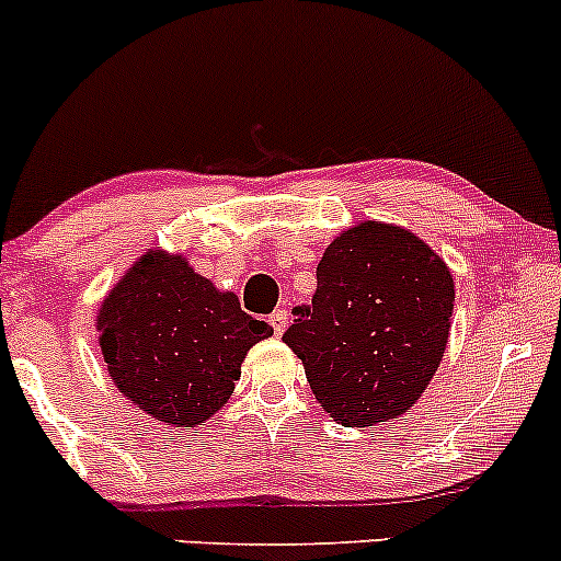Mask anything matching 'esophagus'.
<instances>
[{
	"instance_id": "obj_1",
	"label": "esophagus",
	"mask_w": 561,
	"mask_h": 561,
	"mask_svg": "<svg viewBox=\"0 0 561 561\" xmlns=\"http://www.w3.org/2000/svg\"><path fill=\"white\" fill-rule=\"evenodd\" d=\"M270 325H273L275 336H280V333L286 331V325H288V312L286 310H275L273 314H270Z\"/></svg>"
}]
</instances>
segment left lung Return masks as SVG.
I'll use <instances>...</instances> for the list:
<instances>
[{
  "instance_id": "1",
  "label": "left lung",
  "mask_w": 561,
  "mask_h": 561,
  "mask_svg": "<svg viewBox=\"0 0 561 561\" xmlns=\"http://www.w3.org/2000/svg\"><path fill=\"white\" fill-rule=\"evenodd\" d=\"M453 305V273L430 243L365 219L323 251L312 305L294 310L283 342L323 411L365 430L424 394L448 347Z\"/></svg>"
}]
</instances>
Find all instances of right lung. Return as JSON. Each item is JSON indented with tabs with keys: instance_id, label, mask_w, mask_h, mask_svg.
Wrapping results in <instances>:
<instances>
[{
	"instance_id": "add662e5",
	"label": "right lung",
	"mask_w": 561,
	"mask_h": 561,
	"mask_svg": "<svg viewBox=\"0 0 561 561\" xmlns=\"http://www.w3.org/2000/svg\"><path fill=\"white\" fill-rule=\"evenodd\" d=\"M98 331L118 392L172 426L209 421L230 400L247 352L273 336L236 294L163 249L145 251L111 288Z\"/></svg>"
}]
</instances>
